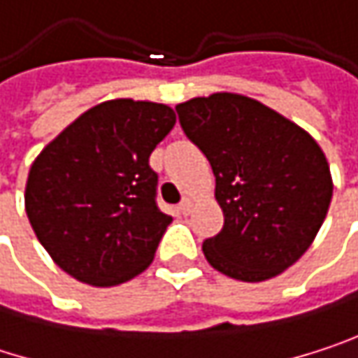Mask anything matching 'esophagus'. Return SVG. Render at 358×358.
<instances>
[{
	"label": "esophagus",
	"instance_id": "34e87169",
	"mask_svg": "<svg viewBox=\"0 0 358 358\" xmlns=\"http://www.w3.org/2000/svg\"><path fill=\"white\" fill-rule=\"evenodd\" d=\"M178 209H180V213H182V215H188V213H190V209H192V199L184 196V199L180 201Z\"/></svg>",
	"mask_w": 358,
	"mask_h": 358
}]
</instances>
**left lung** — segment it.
Wrapping results in <instances>:
<instances>
[{
    "label": "left lung",
    "mask_w": 358,
    "mask_h": 358,
    "mask_svg": "<svg viewBox=\"0 0 358 358\" xmlns=\"http://www.w3.org/2000/svg\"><path fill=\"white\" fill-rule=\"evenodd\" d=\"M184 134L215 176L224 228L203 243L217 271L269 280L311 247L322 228L331 176L315 138L271 108L236 93H213L176 106Z\"/></svg>",
    "instance_id": "1"
}]
</instances>
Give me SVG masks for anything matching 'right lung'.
<instances>
[{"label":"right lung","mask_w":358,"mask_h":358,"mask_svg":"<svg viewBox=\"0 0 358 358\" xmlns=\"http://www.w3.org/2000/svg\"><path fill=\"white\" fill-rule=\"evenodd\" d=\"M164 103L103 101L31 166L24 205L38 243L72 278L117 286L145 271L172 217L157 207L153 149L174 128Z\"/></svg>","instance_id":"add662e5"}]
</instances>
